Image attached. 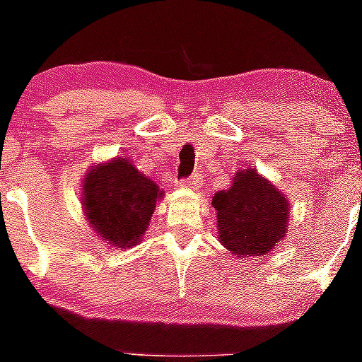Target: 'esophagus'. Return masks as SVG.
I'll return each instance as SVG.
<instances>
[{"instance_id": "34e87169", "label": "esophagus", "mask_w": 362, "mask_h": 362, "mask_svg": "<svg viewBox=\"0 0 362 362\" xmlns=\"http://www.w3.org/2000/svg\"><path fill=\"white\" fill-rule=\"evenodd\" d=\"M178 185H180V187H185V189H194L196 191V189L202 187V178H199V175H194V177L180 180L178 182Z\"/></svg>"}]
</instances>
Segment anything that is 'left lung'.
Instances as JSON below:
<instances>
[{"label":"left lung","instance_id":"1","mask_svg":"<svg viewBox=\"0 0 362 362\" xmlns=\"http://www.w3.org/2000/svg\"><path fill=\"white\" fill-rule=\"evenodd\" d=\"M217 238L238 258L269 255L288 231V196L256 168L238 170L231 187L214 194Z\"/></svg>","mask_w":362,"mask_h":362}]
</instances>
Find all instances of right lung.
<instances>
[{"mask_svg":"<svg viewBox=\"0 0 362 362\" xmlns=\"http://www.w3.org/2000/svg\"><path fill=\"white\" fill-rule=\"evenodd\" d=\"M163 196L164 191L129 157H115L88 168L81 205L84 219L99 238L113 247L127 249L141 242Z\"/></svg>","mask_w":362,"mask_h":362,"instance_id":"right-lung-1","label":"right lung"}]
</instances>
